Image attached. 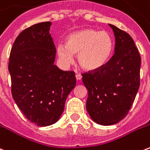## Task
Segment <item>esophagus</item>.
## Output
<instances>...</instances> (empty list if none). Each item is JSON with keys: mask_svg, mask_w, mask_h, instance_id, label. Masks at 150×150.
<instances>
[{"mask_svg": "<svg viewBox=\"0 0 150 150\" xmlns=\"http://www.w3.org/2000/svg\"><path fill=\"white\" fill-rule=\"evenodd\" d=\"M75 78H76L77 80H80L82 79V75H80V74H76V75H75Z\"/></svg>", "mask_w": 150, "mask_h": 150, "instance_id": "obj_1", "label": "esophagus"}]
</instances>
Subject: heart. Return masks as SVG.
Returning <instances> with one entry per match:
<instances>
[{"instance_id": "obj_1", "label": "heart", "mask_w": 150, "mask_h": 150, "mask_svg": "<svg viewBox=\"0 0 150 150\" xmlns=\"http://www.w3.org/2000/svg\"><path fill=\"white\" fill-rule=\"evenodd\" d=\"M113 51V40L107 31L84 29L73 32L66 38L65 46L59 45L57 54L67 65L78 55V62L86 71L101 68L109 60Z\"/></svg>"}]
</instances>
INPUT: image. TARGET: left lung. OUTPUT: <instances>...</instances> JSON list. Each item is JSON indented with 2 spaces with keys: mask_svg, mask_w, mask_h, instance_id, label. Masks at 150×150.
Returning a JSON list of instances; mask_svg holds the SVG:
<instances>
[{
  "mask_svg": "<svg viewBox=\"0 0 150 150\" xmlns=\"http://www.w3.org/2000/svg\"><path fill=\"white\" fill-rule=\"evenodd\" d=\"M115 35V52L106 64L83 73L88 89L86 108L102 125L120 122L129 113L140 87L141 56L132 37L109 24Z\"/></svg>",
  "mask_w": 150,
  "mask_h": 150,
  "instance_id": "8db88e82",
  "label": "left lung"
}]
</instances>
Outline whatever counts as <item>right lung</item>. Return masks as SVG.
<instances>
[{
	"mask_svg": "<svg viewBox=\"0 0 150 150\" xmlns=\"http://www.w3.org/2000/svg\"><path fill=\"white\" fill-rule=\"evenodd\" d=\"M50 25V21L41 22L20 33L8 62L15 103L30 122L42 127L59 120L76 84L75 72L54 64L56 49Z\"/></svg>",
	"mask_w": 150,
	"mask_h": 150,
	"instance_id": "1",
	"label": "right lung"
}]
</instances>
